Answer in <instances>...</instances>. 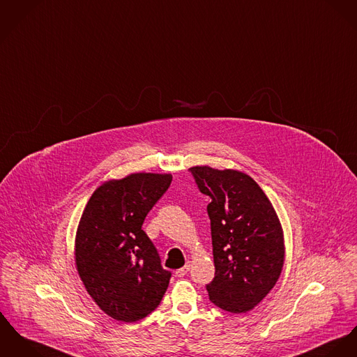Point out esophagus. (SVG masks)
<instances>
[{"mask_svg":"<svg viewBox=\"0 0 357 357\" xmlns=\"http://www.w3.org/2000/svg\"><path fill=\"white\" fill-rule=\"evenodd\" d=\"M190 268H191V261H187L185 266H183L181 268L176 270V275H177V277H184V275L190 271Z\"/></svg>","mask_w":357,"mask_h":357,"instance_id":"esophagus-1","label":"esophagus"}]
</instances>
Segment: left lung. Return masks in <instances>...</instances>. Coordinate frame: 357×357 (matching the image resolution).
Returning a JSON list of instances; mask_svg holds the SVG:
<instances>
[{
    "mask_svg": "<svg viewBox=\"0 0 357 357\" xmlns=\"http://www.w3.org/2000/svg\"><path fill=\"white\" fill-rule=\"evenodd\" d=\"M200 192L211 202L215 277L206 287L210 300L231 314L252 310L277 284L285 240L280 218L257 181L236 169L190 167Z\"/></svg>",
    "mask_w": 357,
    "mask_h": 357,
    "instance_id": "8db88e82",
    "label": "left lung"
}]
</instances>
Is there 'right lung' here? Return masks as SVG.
<instances>
[{"mask_svg": "<svg viewBox=\"0 0 357 357\" xmlns=\"http://www.w3.org/2000/svg\"><path fill=\"white\" fill-rule=\"evenodd\" d=\"M172 183L170 173H130L102 183L87 202L75 237L77 274L110 318L137 322L151 314L167 289L143 221Z\"/></svg>", "mask_w": 357, "mask_h": 357, "instance_id": "right-lung-1", "label": "right lung"}]
</instances>
